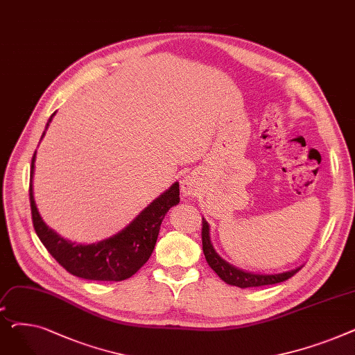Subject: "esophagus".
Segmentation results:
<instances>
[{
  "instance_id": "obj_1",
  "label": "esophagus",
  "mask_w": 355,
  "mask_h": 355,
  "mask_svg": "<svg viewBox=\"0 0 355 355\" xmlns=\"http://www.w3.org/2000/svg\"><path fill=\"white\" fill-rule=\"evenodd\" d=\"M198 189H200L198 181H197V178H196L193 174H191V175H187V177H185V178L181 181V191L184 193V196L193 197V196L197 194Z\"/></svg>"
}]
</instances>
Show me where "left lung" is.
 <instances>
[{
	"label": "left lung",
	"instance_id": "obj_1",
	"mask_svg": "<svg viewBox=\"0 0 355 355\" xmlns=\"http://www.w3.org/2000/svg\"><path fill=\"white\" fill-rule=\"evenodd\" d=\"M210 229L209 223L202 218V229H201V240H202V252L206 256L207 263L210 268L218 275L220 279H223L226 284L237 288H256V286H265V285H275L279 282H284L286 279L292 277L296 272H300L301 268H296L289 272L277 273V275H254L249 272H243L240 269H236L234 266L229 265L226 260H223L216 250L213 249V245L210 241Z\"/></svg>",
	"mask_w": 355,
	"mask_h": 355
}]
</instances>
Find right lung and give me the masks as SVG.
Wrapping results in <instances>:
<instances>
[{"instance_id": "obj_1", "label": "right lung", "mask_w": 355, "mask_h": 355, "mask_svg": "<svg viewBox=\"0 0 355 355\" xmlns=\"http://www.w3.org/2000/svg\"><path fill=\"white\" fill-rule=\"evenodd\" d=\"M34 161L35 153L31 159L30 178L33 226L42 243L55 259V262H59V265L69 273L87 279V281L121 282L135 275L148 262L149 256L154 252L164 216L180 202L178 182H174L170 189L141 211V214L129 226L114 237L92 245H74L49 229L37 211L33 197Z\"/></svg>"}]
</instances>
